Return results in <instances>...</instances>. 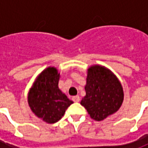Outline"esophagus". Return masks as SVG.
<instances>
[{
	"instance_id": "obj_1",
	"label": "esophagus",
	"mask_w": 148,
	"mask_h": 148,
	"mask_svg": "<svg viewBox=\"0 0 148 148\" xmlns=\"http://www.w3.org/2000/svg\"><path fill=\"white\" fill-rule=\"evenodd\" d=\"M72 100L74 101V102H79V101H80V97H79L78 95H77V96H74L72 97Z\"/></svg>"
}]
</instances>
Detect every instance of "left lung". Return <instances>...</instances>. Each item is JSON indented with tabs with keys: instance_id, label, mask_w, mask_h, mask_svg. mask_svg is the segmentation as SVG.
<instances>
[{
	"instance_id": "8db88e82",
	"label": "left lung",
	"mask_w": 148,
	"mask_h": 148,
	"mask_svg": "<svg viewBox=\"0 0 148 148\" xmlns=\"http://www.w3.org/2000/svg\"><path fill=\"white\" fill-rule=\"evenodd\" d=\"M85 90L86 96L81 105L97 121H103L118 111L124 101L120 81L110 70L99 65L88 69Z\"/></svg>"
}]
</instances>
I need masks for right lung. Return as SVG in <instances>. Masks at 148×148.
<instances>
[{"instance_id":"add662e5","label":"right lung","mask_w":148,"mask_h":148,"mask_svg":"<svg viewBox=\"0 0 148 148\" xmlns=\"http://www.w3.org/2000/svg\"><path fill=\"white\" fill-rule=\"evenodd\" d=\"M60 74L55 67L46 68L31 88L27 101L34 114L48 124L61 119L72 103L58 88Z\"/></svg>"}]
</instances>
